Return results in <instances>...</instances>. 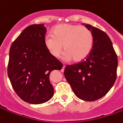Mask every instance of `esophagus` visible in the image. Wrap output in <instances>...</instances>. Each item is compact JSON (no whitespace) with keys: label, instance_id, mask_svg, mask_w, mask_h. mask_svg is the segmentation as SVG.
Listing matches in <instances>:
<instances>
[{"label":"esophagus","instance_id":"34e87169","mask_svg":"<svg viewBox=\"0 0 123 123\" xmlns=\"http://www.w3.org/2000/svg\"><path fill=\"white\" fill-rule=\"evenodd\" d=\"M64 68H65V65H63V67H62V70H61V71H62V73H63V72H64Z\"/></svg>","mask_w":123,"mask_h":123}]
</instances>
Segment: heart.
Instances as JSON below:
<instances>
[{
  "label": "heart",
  "instance_id": "heart-1",
  "mask_svg": "<svg viewBox=\"0 0 123 123\" xmlns=\"http://www.w3.org/2000/svg\"><path fill=\"white\" fill-rule=\"evenodd\" d=\"M94 43L93 33L86 26L78 25L64 24L53 29V35H47L44 44L49 53L59 57L64 50V58L81 62L87 59L92 53Z\"/></svg>",
  "mask_w": 123,
  "mask_h": 123
}]
</instances>
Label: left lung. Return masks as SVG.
<instances>
[{
    "mask_svg": "<svg viewBox=\"0 0 123 123\" xmlns=\"http://www.w3.org/2000/svg\"><path fill=\"white\" fill-rule=\"evenodd\" d=\"M93 33L94 43L87 59L64 69V76L77 97L93 101L104 97L116 79L118 57L106 33L97 27L86 25Z\"/></svg>",
    "mask_w": 123,
    "mask_h": 123,
    "instance_id": "obj_1",
    "label": "left lung"
}]
</instances>
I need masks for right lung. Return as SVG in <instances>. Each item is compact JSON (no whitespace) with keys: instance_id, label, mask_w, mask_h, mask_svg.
I'll list each match as a JSON object with an SVG mask.
<instances>
[{"instance_id":"1","label":"right lung","mask_w":123,"mask_h":123,"mask_svg":"<svg viewBox=\"0 0 123 123\" xmlns=\"http://www.w3.org/2000/svg\"><path fill=\"white\" fill-rule=\"evenodd\" d=\"M46 32L44 25L27 26L9 50L7 74L10 82L17 95L31 104L44 103L53 97L50 73L63 66L46 48Z\"/></svg>"}]
</instances>
